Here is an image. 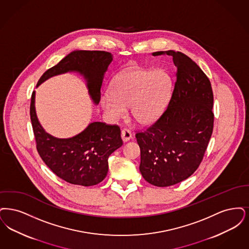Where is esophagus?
I'll return each instance as SVG.
<instances>
[{
	"label": "esophagus",
	"mask_w": 249,
	"mask_h": 249,
	"mask_svg": "<svg viewBox=\"0 0 249 249\" xmlns=\"http://www.w3.org/2000/svg\"><path fill=\"white\" fill-rule=\"evenodd\" d=\"M121 137H122L123 141L126 142V141H128L132 139V133H131V131L129 129L124 128V129L122 130Z\"/></svg>",
	"instance_id": "1"
}]
</instances>
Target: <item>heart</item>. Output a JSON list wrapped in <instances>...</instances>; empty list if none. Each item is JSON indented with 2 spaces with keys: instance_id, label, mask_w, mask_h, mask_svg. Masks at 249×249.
Here are the masks:
<instances>
[{
  "instance_id": "1",
  "label": "heart",
  "mask_w": 249,
  "mask_h": 249,
  "mask_svg": "<svg viewBox=\"0 0 249 249\" xmlns=\"http://www.w3.org/2000/svg\"><path fill=\"white\" fill-rule=\"evenodd\" d=\"M171 90V79L162 70L132 68L116 76L109 87V95L101 97L104 110L113 119L125 115L130 106L132 119L142 125L159 117Z\"/></svg>"
}]
</instances>
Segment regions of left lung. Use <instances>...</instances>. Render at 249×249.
<instances>
[{
  "mask_svg": "<svg viewBox=\"0 0 249 249\" xmlns=\"http://www.w3.org/2000/svg\"><path fill=\"white\" fill-rule=\"evenodd\" d=\"M173 57L177 80L168 105L151 126L138 132L140 171L149 183L168 187L195 173L202 162L213 126V91L200 67L188 55L159 51Z\"/></svg>",
  "mask_w": 249,
  "mask_h": 249,
  "instance_id": "1",
  "label": "left lung"
}]
</instances>
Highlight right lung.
Instances as JSON below:
<instances>
[{
    "label": "right lung",
    "mask_w": 249,
    "mask_h": 249,
    "mask_svg": "<svg viewBox=\"0 0 249 249\" xmlns=\"http://www.w3.org/2000/svg\"><path fill=\"white\" fill-rule=\"evenodd\" d=\"M111 61L112 54L106 51H73L47 70L38 81L37 87L52 76L77 71L87 79L89 94L98 104L102 81ZM34 102L35 92H33L31 121L36 149L44 163L69 183L87 187L101 182L108 173V156L123 145L119 126L94 122L73 138L56 139L41 126Z\"/></svg>",
    "instance_id": "right-lung-1"
}]
</instances>
